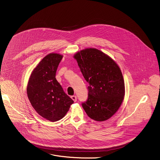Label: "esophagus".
<instances>
[{
    "label": "esophagus",
    "instance_id": "34e87169",
    "mask_svg": "<svg viewBox=\"0 0 160 160\" xmlns=\"http://www.w3.org/2000/svg\"><path fill=\"white\" fill-rule=\"evenodd\" d=\"M71 98L75 102H77V96L76 95H73V96H72L71 97Z\"/></svg>",
    "mask_w": 160,
    "mask_h": 160
}]
</instances>
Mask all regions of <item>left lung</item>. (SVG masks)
Segmentation results:
<instances>
[{
    "label": "left lung",
    "instance_id": "left-lung-1",
    "mask_svg": "<svg viewBox=\"0 0 160 160\" xmlns=\"http://www.w3.org/2000/svg\"><path fill=\"white\" fill-rule=\"evenodd\" d=\"M86 81L88 97L82 107L87 115L97 122L111 118L120 107L125 96V82L117 63L94 48L77 52L74 56Z\"/></svg>",
    "mask_w": 160,
    "mask_h": 160
}]
</instances>
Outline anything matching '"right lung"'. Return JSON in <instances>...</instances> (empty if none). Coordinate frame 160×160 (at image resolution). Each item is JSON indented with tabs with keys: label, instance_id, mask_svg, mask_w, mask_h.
I'll list each match as a JSON object with an SVG mask.
<instances>
[{
	"label": "right lung",
	"instance_id": "1",
	"mask_svg": "<svg viewBox=\"0 0 160 160\" xmlns=\"http://www.w3.org/2000/svg\"><path fill=\"white\" fill-rule=\"evenodd\" d=\"M62 58V55L55 53L46 55L33 70L27 87L33 108L41 117L52 122L62 119L73 103L55 78Z\"/></svg>",
	"mask_w": 160,
	"mask_h": 160
}]
</instances>
